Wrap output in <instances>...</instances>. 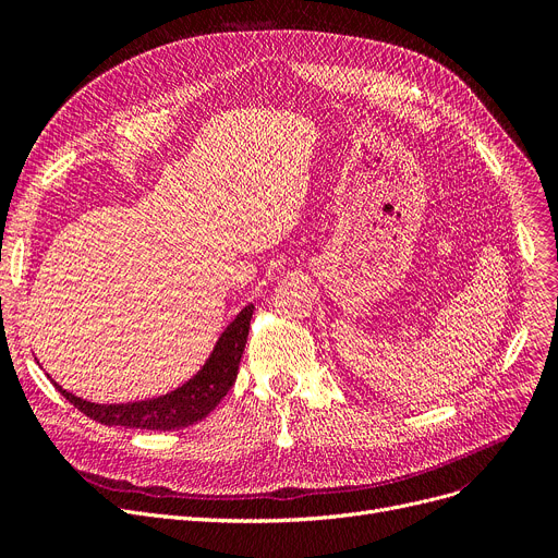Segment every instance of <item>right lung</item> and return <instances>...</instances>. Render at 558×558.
Segmentation results:
<instances>
[{
	"label": "right lung",
	"instance_id": "right-lung-1",
	"mask_svg": "<svg viewBox=\"0 0 558 558\" xmlns=\"http://www.w3.org/2000/svg\"><path fill=\"white\" fill-rule=\"evenodd\" d=\"M253 310V305H246L238 316H234L217 339L215 350L210 357L205 360L201 371L194 377H190L185 385L165 396L120 404H99L65 391L61 385H56L53 379L51 383L78 409V412L108 427L122 425L135 429L167 432L194 425L213 412V409L223 400V396L230 391L234 379H238V368L248 339Z\"/></svg>",
	"mask_w": 558,
	"mask_h": 558
}]
</instances>
